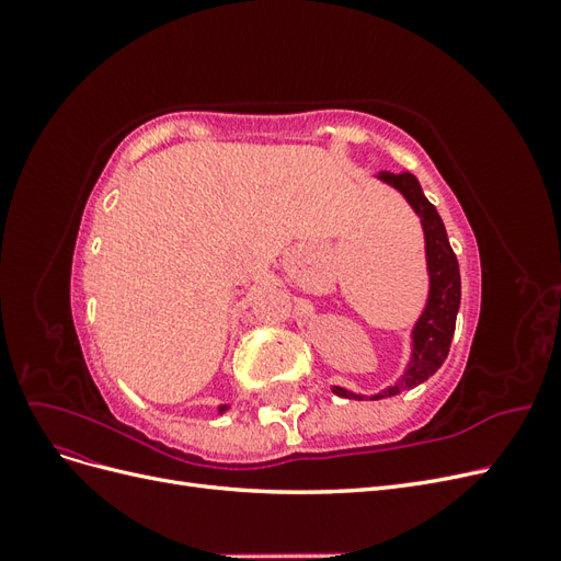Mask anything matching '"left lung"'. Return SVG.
I'll return each instance as SVG.
<instances>
[{"label": "left lung", "instance_id": "8db88e82", "mask_svg": "<svg viewBox=\"0 0 561 561\" xmlns=\"http://www.w3.org/2000/svg\"><path fill=\"white\" fill-rule=\"evenodd\" d=\"M375 178L388 186H393L419 217L423 231V250H426L428 295L410 330V360H407L398 381L393 386H386L375 396H363L344 386H332V393L348 400H381L428 381L447 360L451 336L456 330V313L458 307H461V271H458L456 254L449 245L443 217H439L433 203L423 194L419 180L412 173L396 175L388 171H379L375 173Z\"/></svg>", "mask_w": 561, "mask_h": 561}]
</instances>
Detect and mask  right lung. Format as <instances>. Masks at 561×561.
I'll return each mask as SVG.
<instances>
[{
  "label": "right lung",
  "instance_id": "obj_1",
  "mask_svg": "<svg viewBox=\"0 0 561 561\" xmlns=\"http://www.w3.org/2000/svg\"><path fill=\"white\" fill-rule=\"evenodd\" d=\"M227 407H229V404H217V414H219V416H222V414L227 412Z\"/></svg>",
  "mask_w": 561,
  "mask_h": 561
}]
</instances>
